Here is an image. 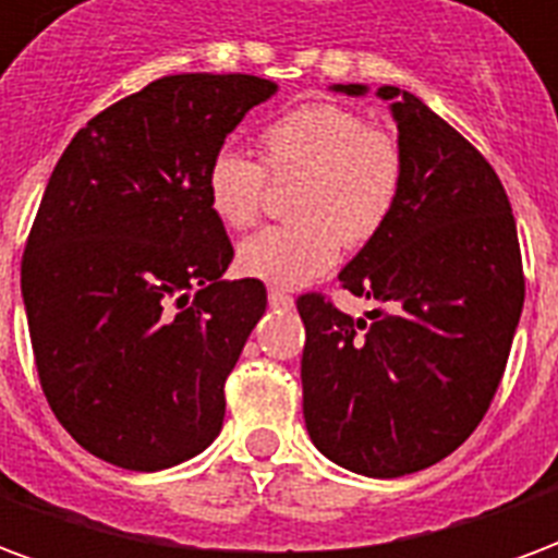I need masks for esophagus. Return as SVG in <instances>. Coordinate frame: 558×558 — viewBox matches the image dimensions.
<instances>
[{
    "mask_svg": "<svg viewBox=\"0 0 558 558\" xmlns=\"http://www.w3.org/2000/svg\"><path fill=\"white\" fill-rule=\"evenodd\" d=\"M268 304H271V307H278V311H290L292 295L283 290H268Z\"/></svg>",
    "mask_w": 558,
    "mask_h": 558,
    "instance_id": "1",
    "label": "esophagus"
}]
</instances>
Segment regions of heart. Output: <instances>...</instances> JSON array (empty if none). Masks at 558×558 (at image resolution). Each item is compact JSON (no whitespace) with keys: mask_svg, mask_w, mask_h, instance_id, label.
Listing matches in <instances>:
<instances>
[{"mask_svg":"<svg viewBox=\"0 0 558 558\" xmlns=\"http://www.w3.org/2000/svg\"><path fill=\"white\" fill-rule=\"evenodd\" d=\"M271 179H295L290 215L299 223L266 227L235 247L242 275L299 287L326 275L340 247L374 239L391 218L403 187L398 140L338 104H304L259 134ZM206 199L230 227H251L263 206L266 173L242 148L220 146L208 158Z\"/></svg>","mask_w":558,"mask_h":558,"instance_id":"heart-1","label":"heart"}]
</instances>
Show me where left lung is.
Masks as SVG:
<instances>
[{
    "label": "left lung",
    "instance_id": "obj_1",
    "mask_svg": "<svg viewBox=\"0 0 558 558\" xmlns=\"http://www.w3.org/2000/svg\"><path fill=\"white\" fill-rule=\"evenodd\" d=\"M376 98L398 125L403 187L386 227L338 278L388 311L352 319L323 295L299 299L304 424L338 466L400 478L439 463L478 427L526 287L511 203L478 148L412 92L379 86Z\"/></svg>",
    "mask_w": 558,
    "mask_h": 558
}]
</instances>
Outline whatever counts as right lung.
Wrapping results in <instances>:
<instances>
[{
	"mask_svg": "<svg viewBox=\"0 0 558 558\" xmlns=\"http://www.w3.org/2000/svg\"><path fill=\"white\" fill-rule=\"evenodd\" d=\"M251 74H175L80 128L20 266L47 403L86 451L158 472L215 442L223 383L266 314L263 280H223L206 167L251 107Z\"/></svg>",
	"mask_w": 558,
	"mask_h": 558,
	"instance_id": "add662e5",
	"label": "right lung"
}]
</instances>
